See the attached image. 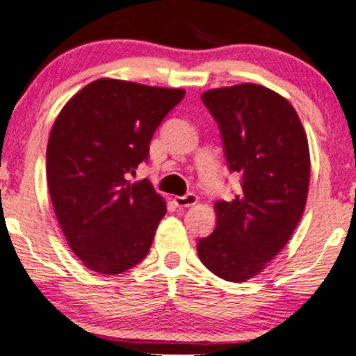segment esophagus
Here are the masks:
<instances>
[{"instance_id":"1","label":"esophagus","mask_w":356,"mask_h":356,"mask_svg":"<svg viewBox=\"0 0 356 356\" xmlns=\"http://www.w3.org/2000/svg\"><path fill=\"white\" fill-rule=\"evenodd\" d=\"M174 204L179 207V209H187V207H192L197 204V197L193 193H187L184 197H174Z\"/></svg>"}]
</instances>
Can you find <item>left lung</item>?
<instances>
[{
  "instance_id": "1",
  "label": "left lung",
  "mask_w": 356,
  "mask_h": 356,
  "mask_svg": "<svg viewBox=\"0 0 356 356\" xmlns=\"http://www.w3.org/2000/svg\"><path fill=\"white\" fill-rule=\"evenodd\" d=\"M222 131L241 191L215 204L217 227L197 253L207 269L230 282L264 271L302 218L309 193L307 134L294 106L263 85L240 83L202 93Z\"/></svg>"
}]
</instances>
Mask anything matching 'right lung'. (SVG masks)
<instances>
[{
  "mask_svg": "<svg viewBox=\"0 0 356 356\" xmlns=\"http://www.w3.org/2000/svg\"><path fill=\"white\" fill-rule=\"evenodd\" d=\"M182 88L98 79L65 103L47 143V187L70 250L105 276L146 258L165 202L147 179L129 182Z\"/></svg>",
  "mask_w": 356,
  "mask_h": 356,
  "instance_id": "add662e5",
  "label": "right lung"
}]
</instances>
